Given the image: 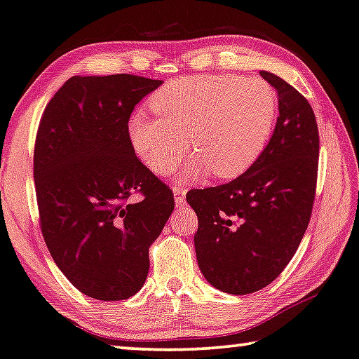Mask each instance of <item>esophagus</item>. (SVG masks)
<instances>
[{"instance_id":"obj_1","label":"esophagus","mask_w":359,"mask_h":359,"mask_svg":"<svg viewBox=\"0 0 359 359\" xmlns=\"http://www.w3.org/2000/svg\"><path fill=\"white\" fill-rule=\"evenodd\" d=\"M172 191H174V198H175V203H184L185 201V195H187V187H184V185H175L174 189H172Z\"/></svg>"}]
</instances>
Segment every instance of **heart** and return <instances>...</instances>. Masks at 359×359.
Here are the masks:
<instances>
[{"mask_svg":"<svg viewBox=\"0 0 359 359\" xmlns=\"http://www.w3.org/2000/svg\"><path fill=\"white\" fill-rule=\"evenodd\" d=\"M277 95L263 79L233 74L180 79L151 98L158 116L135 112L128 121L133 151L154 174L177 168L189 149L198 156L187 175L232 179L253 164L269 140Z\"/></svg>","mask_w":359,"mask_h":359,"instance_id":"1","label":"heart"}]
</instances>
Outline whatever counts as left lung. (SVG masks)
<instances>
[{"mask_svg":"<svg viewBox=\"0 0 359 359\" xmlns=\"http://www.w3.org/2000/svg\"><path fill=\"white\" fill-rule=\"evenodd\" d=\"M259 74L279 96L269 143L237 179L187 194L198 216L201 274L231 295L258 292L279 277L306 232L316 194L319 132L311 104L276 74Z\"/></svg>","mask_w":359,"mask_h":359,"instance_id":"8db88e82","label":"left lung"}]
</instances>
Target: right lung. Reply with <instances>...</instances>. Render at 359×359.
Here are the masks:
<instances>
[{"label":"right lung","mask_w":359,"mask_h":359,"mask_svg":"<svg viewBox=\"0 0 359 359\" xmlns=\"http://www.w3.org/2000/svg\"><path fill=\"white\" fill-rule=\"evenodd\" d=\"M161 83L74 76L41 116L34 153L41 233L56 266L90 298L117 302L140 290L148 250L174 210L172 190L128 140L133 108Z\"/></svg>","instance_id":"1"}]
</instances>
